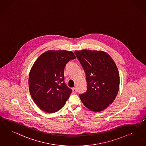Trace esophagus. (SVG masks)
<instances>
[{
  "label": "esophagus",
  "mask_w": 146,
  "mask_h": 146,
  "mask_svg": "<svg viewBox=\"0 0 146 146\" xmlns=\"http://www.w3.org/2000/svg\"><path fill=\"white\" fill-rule=\"evenodd\" d=\"M72 90L74 94H76L77 92V90H76V89L75 88H72Z\"/></svg>",
  "instance_id": "1"
}]
</instances>
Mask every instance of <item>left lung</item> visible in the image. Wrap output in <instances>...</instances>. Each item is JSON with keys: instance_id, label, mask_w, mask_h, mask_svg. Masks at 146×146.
Wrapping results in <instances>:
<instances>
[{"instance_id": "left-lung-1", "label": "left lung", "mask_w": 146, "mask_h": 146, "mask_svg": "<svg viewBox=\"0 0 146 146\" xmlns=\"http://www.w3.org/2000/svg\"><path fill=\"white\" fill-rule=\"evenodd\" d=\"M75 55L85 72L87 90L79 97L91 111H100L114 102L118 93L119 75L114 60L103 51L82 50Z\"/></svg>"}]
</instances>
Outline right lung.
<instances>
[{"mask_svg":"<svg viewBox=\"0 0 146 146\" xmlns=\"http://www.w3.org/2000/svg\"><path fill=\"white\" fill-rule=\"evenodd\" d=\"M75 58L72 51L49 50L36 60L29 86L32 98L41 110L52 113L65 104L72 90L64 82V71L67 63Z\"/></svg>","mask_w":146,"mask_h":146,"instance_id":"right-lung-1","label":"right lung"}]
</instances>
